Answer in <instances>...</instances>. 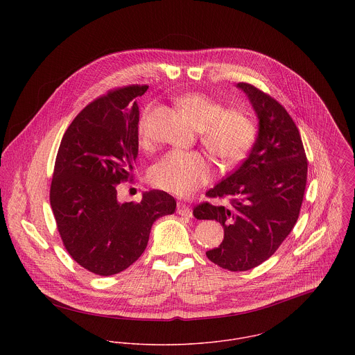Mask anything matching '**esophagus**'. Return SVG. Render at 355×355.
Here are the masks:
<instances>
[{"mask_svg": "<svg viewBox=\"0 0 355 355\" xmlns=\"http://www.w3.org/2000/svg\"><path fill=\"white\" fill-rule=\"evenodd\" d=\"M178 214L190 218V217H193V210L186 203H178Z\"/></svg>", "mask_w": 355, "mask_h": 355, "instance_id": "esophagus-1", "label": "esophagus"}]
</instances>
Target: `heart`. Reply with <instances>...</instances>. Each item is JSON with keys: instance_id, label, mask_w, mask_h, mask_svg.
Segmentation results:
<instances>
[{"instance_id": "heart-1", "label": "heart", "mask_w": 355, "mask_h": 355, "mask_svg": "<svg viewBox=\"0 0 355 355\" xmlns=\"http://www.w3.org/2000/svg\"><path fill=\"white\" fill-rule=\"evenodd\" d=\"M179 105L197 130L206 150L224 162L243 158L254 142L255 130L252 120L239 110H225L216 98L203 93H190L179 100ZM148 110L139 120L138 134L145 144ZM210 162L198 152L171 150L153 165L150 182L157 189L186 197L197 191L211 178Z\"/></svg>"}]
</instances>
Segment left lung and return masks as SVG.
<instances>
[{"label":"left lung","mask_w":355,"mask_h":355,"mask_svg":"<svg viewBox=\"0 0 355 355\" xmlns=\"http://www.w3.org/2000/svg\"><path fill=\"white\" fill-rule=\"evenodd\" d=\"M258 117L249 157L206 193L230 205H197L198 220H217L223 243L207 258L231 272L253 269L275 253L293 231L304 201L307 158L300 131L282 103L249 83H238Z\"/></svg>","instance_id":"obj_1"}]
</instances>
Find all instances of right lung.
<instances>
[{
	"label": "right lung",
	"mask_w": 355,
	"mask_h": 355,
	"mask_svg": "<svg viewBox=\"0 0 355 355\" xmlns=\"http://www.w3.org/2000/svg\"><path fill=\"white\" fill-rule=\"evenodd\" d=\"M148 86L110 90L90 102L67 128L55 157L51 206L62 245L94 275L110 276L145 252L153 223L176 209L165 191L138 203L117 201L116 186L128 180L138 155L139 107Z\"/></svg>",
	"instance_id": "add662e5"
}]
</instances>
